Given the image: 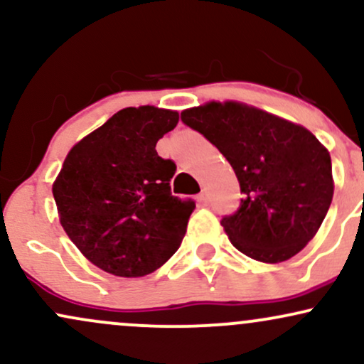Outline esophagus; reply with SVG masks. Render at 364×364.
Instances as JSON below:
<instances>
[{
    "mask_svg": "<svg viewBox=\"0 0 364 364\" xmlns=\"http://www.w3.org/2000/svg\"><path fill=\"white\" fill-rule=\"evenodd\" d=\"M196 202H198L200 205H203V207L207 205V203H208V195L205 193V191H202V193L196 196Z\"/></svg>",
    "mask_w": 364,
    "mask_h": 364,
    "instance_id": "1",
    "label": "esophagus"
}]
</instances>
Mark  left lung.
<instances>
[{
  "mask_svg": "<svg viewBox=\"0 0 364 364\" xmlns=\"http://www.w3.org/2000/svg\"><path fill=\"white\" fill-rule=\"evenodd\" d=\"M181 119L219 149L240 181V210L223 219L232 246L263 263L301 252L332 203L325 145L301 124L237 101L190 107Z\"/></svg>",
  "mask_w": 364,
  "mask_h": 364,
  "instance_id": "left-lung-1",
  "label": "left lung"
}]
</instances>
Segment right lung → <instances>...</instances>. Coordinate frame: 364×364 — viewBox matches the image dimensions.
Here are the masks:
<instances>
[{
    "mask_svg": "<svg viewBox=\"0 0 364 364\" xmlns=\"http://www.w3.org/2000/svg\"><path fill=\"white\" fill-rule=\"evenodd\" d=\"M178 111L124 107L83 136L53 183L60 224L87 260L118 277H144L178 252L193 202L171 195L173 161L159 139Z\"/></svg>",
    "mask_w": 364,
    "mask_h": 364,
    "instance_id": "obj_1",
    "label": "right lung"
}]
</instances>
